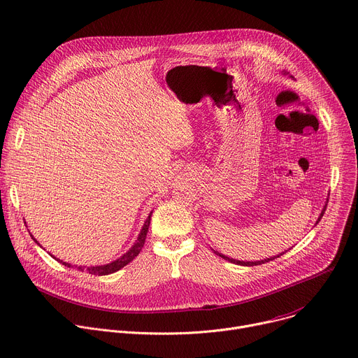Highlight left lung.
I'll list each match as a JSON object with an SVG mask.
<instances>
[{"mask_svg":"<svg viewBox=\"0 0 358 358\" xmlns=\"http://www.w3.org/2000/svg\"><path fill=\"white\" fill-rule=\"evenodd\" d=\"M327 203H329V200H327ZM326 207L327 206H324V208H322V211H321V214H320V217H318V220H317V222L321 220V217L324 215V211H326ZM315 222V224H317ZM217 255H220V257H222L224 259H229L230 263H234V264H238V266H245V267H251V266H259V264H264V263H268V262H271V259H274V258H277V257H280V255H277V257H270V258H264V259H262V262H240V259H234V258H230V257H225V255H222L221 252H217V251H214ZM284 254V252H282Z\"/></svg>","mask_w":358,"mask_h":358,"instance_id":"left-lung-1","label":"left lung"}]
</instances>
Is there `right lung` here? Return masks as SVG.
Instances as JSON below:
<instances>
[{"mask_svg":"<svg viewBox=\"0 0 358 358\" xmlns=\"http://www.w3.org/2000/svg\"><path fill=\"white\" fill-rule=\"evenodd\" d=\"M151 214H152V211L150 213V215H148V218L145 220V222H144V225H143V229H141V231H140V234H138V238L136 240V243H134V245L129 248L124 255H121L120 258H117L115 262H113V263H110V264H104V266H95V267H77L80 271H87V273H90V274H95V275H108V274H113V273H115V271H118V270H121L124 266H127L129 262H133V259L138 255V252L141 251V248H143V245H144V243H145V237H147V233H148V227H150V221H151ZM32 237V236H31ZM32 240H34L36 243H37V240L32 237ZM38 244V243H37ZM51 257H54V255H51ZM55 258V257H54ZM57 262H59L61 264H64L66 267H73L70 263H66V262H62V259H58V258H55Z\"/></svg>","mask_w":358,"mask_h":358,"instance_id":"1","label":"right lung"}]
</instances>
